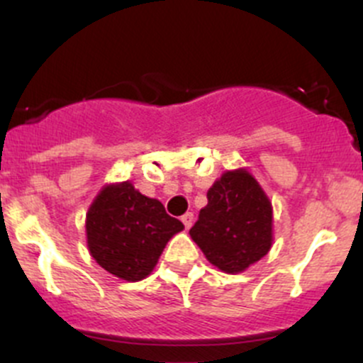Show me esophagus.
Returning <instances> with one entry per match:
<instances>
[{"instance_id":"esophagus-1","label":"esophagus","mask_w":363,"mask_h":363,"mask_svg":"<svg viewBox=\"0 0 363 363\" xmlns=\"http://www.w3.org/2000/svg\"><path fill=\"white\" fill-rule=\"evenodd\" d=\"M181 221L184 223V226L186 228H191V225H193V221H195V216H193V212H186L184 216H182L181 218Z\"/></svg>"}]
</instances>
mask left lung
<instances>
[{
  "mask_svg": "<svg viewBox=\"0 0 363 363\" xmlns=\"http://www.w3.org/2000/svg\"><path fill=\"white\" fill-rule=\"evenodd\" d=\"M207 200L189 235L219 270L244 272L272 247V202L247 168L226 170Z\"/></svg>",
  "mask_w": 363,
  "mask_h": 363,
  "instance_id": "8db88e82",
  "label": "left lung"
}]
</instances>
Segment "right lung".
Segmentation results:
<instances>
[{
  "instance_id": "add662e5",
  "label": "right lung",
  "mask_w": 363,
  "mask_h": 363,
  "mask_svg": "<svg viewBox=\"0 0 363 363\" xmlns=\"http://www.w3.org/2000/svg\"><path fill=\"white\" fill-rule=\"evenodd\" d=\"M182 230L160 200L142 195L130 181L104 186L86 214L91 256L128 283L147 277L168 240Z\"/></svg>"
}]
</instances>
